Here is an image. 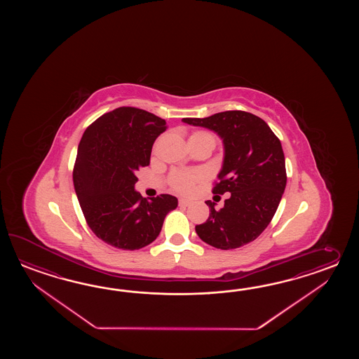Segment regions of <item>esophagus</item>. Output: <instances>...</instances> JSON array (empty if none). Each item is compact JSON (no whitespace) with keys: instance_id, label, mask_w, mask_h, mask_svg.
Segmentation results:
<instances>
[{"instance_id":"esophagus-1","label":"esophagus","mask_w":359,"mask_h":359,"mask_svg":"<svg viewBox=\"0 0 359 359\" xmlns=\"http://www.w3.org/2000/svg\"><path fill=\"white\" fill-rule=\"evenodd\" d=\"M178 203H180V205L181 206H189L191 204V200H189V198H181L178 200Z\"/></svg>"}]
</instances>
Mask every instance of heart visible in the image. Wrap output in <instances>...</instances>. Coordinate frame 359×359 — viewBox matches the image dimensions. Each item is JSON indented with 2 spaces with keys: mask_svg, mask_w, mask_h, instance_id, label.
<instances>
[{
  "mask_svg": "<svg viewBox=\"0 0 359 359\" xmlns=\"http://www.w3.org/2000/svg\"><path fill=\"white\" fill-rule=\"evenodd\" d=\"M192 141H206L210 144H215V140L212 133L205 132V130H198L194 132L189 138V142ZM204 178L203 173L192 170V172H184V170H176L170 175L169 182L172 184V187L175 190L180 191V192H190L192 187L195 186V183L201 181Z\"/></svg>",
  "mask_w": 359,
  "mask_h": 359,
  "instance_id": "1",
  "label": "heart"
}]
</instances>
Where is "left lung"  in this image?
<instances>
[{
  "label": "left lung",
  "mask_w": 359,
  "mask_h": 359,
  "mask_svg": "<svg viewBox=\"0 0 359 359\" xmlns=\"http://www.w3.org/2000/svg\"><path fill=\"white\" fill-rule=\"evenodd\" d=\"M183 123L213 130L223 144V161L213 194H231L222 209H210L198 236L217 249L231 250L254 241L272 221L286 187L280 140L257 115L231 110Z\"/></svg>",
  "instance_id": "1"
}]
</instances>
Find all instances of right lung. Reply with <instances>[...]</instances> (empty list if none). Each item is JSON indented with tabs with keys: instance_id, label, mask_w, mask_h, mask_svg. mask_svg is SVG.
I'll use <instances>...</instances> for the list:
<instances>
[{
	"instance_id": "1",
	"label": "right lung",
	"mask_w": 359,
	"mask_h": 359,
	"mask_svg": "<svg viewBox=\"0 0 359 359\" xmlns=\"http://www.w3.org/2000/svg\"><path fill=\"white\" fill-rule=\"evenodd\" d=\"M168 128L156 115L123 107L100 116L78 145L73 182L84 218L96 236L124 250L151 244L176 196L142 198L136 172L150 164L155 140Z\"/></svg>"
}]
</instances>
